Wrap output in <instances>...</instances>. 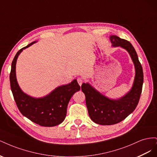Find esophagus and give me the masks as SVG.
I'll use <instances>...</instances> for the list:
<instances>
[{
	"label": "esophagus",
	"instance_id": "34e87169",
	"mask_svg": "<svg viewBox=\"0 0 157 157\" xmlns=\"http://www.w3.org/2000/svg\"><path fill=\"white\" fill-rule=\"evenodd\" d=\"M77 82H78V84L80 85V86H81L82 82H83V80L81 78H77Z\"/></svg>",
	"mask_w": 157,
	"mask_h": 157
}]
</instances>
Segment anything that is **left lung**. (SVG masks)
Listing matches in <instances>:
<instances>
[{
  "instance_id": "1",
  "label": "left lung",
  "mask_w": 157,
  "mask_h": 157,
  "mask_svg": "<svg viewBox=\"0 0 157 157\" xmlns=\"http://www.w3.org/2000/svg\"><path fill=\"white\" fill-rule=\"evenodd\" d=\"M110 39L113 46H121L129 52L135 65L136 77L130 92L118 100L107 98L88 83L82 84L81 89L86 98L89 116L94 122L101 125L117 124L135 110L140 100L144 82L143 69L132 44L115 35L111 36Z\"/></svg>"
}]
</instances>
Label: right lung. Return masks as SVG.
<instances>
[{"label":"right lung","instance_id":"add662e5","mask_svg":"<svg viewBox=\"0 0 157 157\" xmlns=\"http://www.w3.org/2000/svg\"><path fill=\"white\" fill-rule=\"evenodd\" d=\"M35 42H33L20 49L14 57L10 74V87L17 107L23 116L40 126H54L64 121L70 99L76 92L79 91L80 88L75 79L70 84L56 88L51 94L42 98H33L23 93L18 86L16 77V60L23 49Z\"/></svg>","mask_w":157,"mask_h":157}]
</instances>
